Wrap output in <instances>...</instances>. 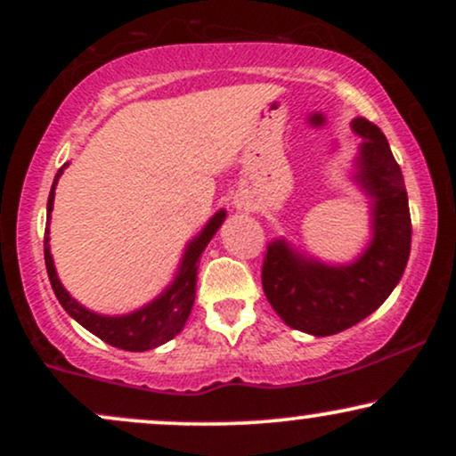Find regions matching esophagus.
<instances>
[{
    "mask_svg": "<svg viewBox=\"0 0 456 456\" xmlns=\"http://www.w3.org/2000/svg\"><path fill=\"white\" fill-rule=\"evenodd\" d=\"M238 208H242V203H238Z\"/></svg>",
    "mask_w": 456,
    "mask_h": 456,
    "instance_id": "obj_1",
    "label": "esophagus"
}]
</instances>
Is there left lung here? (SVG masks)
<instances>
[{"label":"left lung","mask_w":456,"mask_h":456,"mask_svg":"<svg viewBox=\"0 0 456 456\" xmlns=\"http://www.w3.org/2000/svg\"><path fill=\"white\" fill-rule=\"evenodd\" d=\"M352 128L362 141L360 184L375 199L373 242L352 265H323L291 253L285 242L268 246L261 265L265 297L287 326L330 337L378 311L401 281L411 246V218L399 162L388 139L366 118Z\"/></svg>","instance_id":"left-lung-1"}]
</instances>
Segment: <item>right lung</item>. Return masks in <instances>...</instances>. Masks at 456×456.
Here are the masks:
<instances>
[{"label":"right lung","mask_w":456,"mask_h":456,"mask_svg":"<svg viewBox=\"0 0 456 456\" xmlns=\"http://www.w3.org/2000/svg\"><path fill=\"white\" fill-rule=\"evenodd\" d=\"M66 167V165H64ZM61 167L57 171L53 186H51L49 201H46V212L51 214L53 210V197H55V184L57 177L64 171ZM224 221V212L221 210L210 223L206 224L201 235L195 242L188 244L184 259H182V268L174 285L162 294L159 300H154L151 305L143 306L137 313H130L124 317H104L96 315V313L87 311L86 306H81L75 297L64 289L60 279L55 274L53 257H51L49 250V227L45 233V264L46 272H49L51 287H53L57 300L66 308V313L70 317H75L83 328L90 330L92 334H96L98 338H102L104 343L113 345V347L124 349V352H148V349L159 347V345L171 341L182 328H184L188 315H191V308L195 305V289H197V261L201 257L203 248L212 240V235L218 232L221 223Z\"/></svg>","instance_id":"obj_1"}]
</instances>
